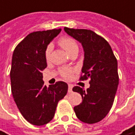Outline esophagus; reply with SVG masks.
<instances>
[{
  "label": "esophagus",
  "mask_w": 135,
  "mask_h": 135,
  "mask_svg": "<svg viewBox=\"0 0 135 135\" xmlns=\"http://www.w3.org/2000/svg\"><path fill=\"white\" fill-rule=\"evenodd\" d=\"M72 88H73V85L69 84V93L72 92Z\"/></svg>",
  "instance_id": "34e87169"
}]
</instances>
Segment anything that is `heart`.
<instances>
[{
    "mask_svg": "<svg viewBox=\"0 0 135 135\" xmlns=\"http://www.w3.org/2000/svg\"><path fill=\"white\" fill-rule=\"evenodd\" d=\"M58 43L61 47L63 48L69 55H71L75 51H78V45L75 40L72 38L62 37L61 38H60ZM52 50V45H48L45 50V58L47 61H50V58H51ZM60 73L63 77H64L66 79H69L72 75L73 70L71 69H69V68H62L60 69Z\"/></svg>",
    "mask_w": 135,
    "mask_h": 135,
    "instance_id": "heart-1",
    "label": "heart"
}]
</instances>
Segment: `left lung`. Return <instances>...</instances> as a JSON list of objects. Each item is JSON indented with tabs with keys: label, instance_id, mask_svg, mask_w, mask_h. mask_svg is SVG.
<instances>
[{
	"label": "left lung",
	"instance_id": "8db88e82",
	"mask_svg": "<svg viewBox=\"0 0 135 135\" xmlns=\"http://www.w3.org/2000/svg\"><path fill=\"white\" fill-rule=\"evenodd\" d=\"M64 31L83 47V75L80 80L90 79L86 90L79 86L72 89L80 93L83 99L74 107V112L84 123H97L107 115L113 104L119 81L117 59L109 43L95 32L66 27Z\"/></svg>",
	"mask_w": 135,
	"mask_h": 135
}]
</instances>
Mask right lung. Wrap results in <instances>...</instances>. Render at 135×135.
I'll list each match as a JSON object with an SVG mask.
<instances>
[{
    "instance_id": "1",
    "label": "right lung",
    "mask_w": 135,
    "mask_h": 135,
    "mask_svg": "<svg viewBox=\"0 0 135 135\" xmlns=\"http://www.w3.org/2000/svg\"><path fill=\"white\" fill-rule=\"evenodd\" d=\"M61 31L59 28L31 33L13 52L10 71L12 95L22 116L33 125L49 123L58 102L67 94V83L58 81L47 88L41 73L47 66L45 50Z\"/></svg>"
}]
</instances>
